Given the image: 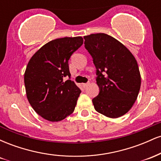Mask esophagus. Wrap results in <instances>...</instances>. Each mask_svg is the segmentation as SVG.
Returning <instances> with one entry per match:
<instances>
[{"mask_svg":"<svg viewBox=\"0 0 161 161\" xmlns=\"http://www.w3.org/2000/svg\"><path fill=\"white\" fill-rule=\"evenodd\" d=\"M88 84H89V83H84V84H82V86H83V88H86V87L88 86Z\"/></svg>","mask_w":161,"mask_h":161,"instance_id":"1","label":"esophagus"}]
</instances>
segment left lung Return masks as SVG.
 Instances as JSON below:
<instances>
[{"mask_svg":"<svg viewBox=\"0 0 161 161\" xmlns=\"http://www.w3.org/2000/svg\"><path fill=\"white\" fill-rule=\"evenodd\" d=\"M84 39L97 69L100 92L92 99L95 110L110 118L123 116L133 106L141 87L136 58L121 42L104 33Z\"/></svg>","mask_w":161,"mask_h":161,"instance_id":"obj_1","label":"left lung"}]
</instances>
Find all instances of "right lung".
<instances>
[{
    "label": "right lung",
    "instance_id": "add662e5",
    "mask_svg": "<svg viewBox=\"0 0 161 161\" xmlns=\"http://www.w3.org/2000/svg\"><path fill=\"white\" fill-rule=\"evenodd\" d=\"M83 44V38L65 37L47 42L31 57L24 74L29 104L38 115L51 122L74 111L81 90L70 79L68 60Z\"/></svg>",
    "mask_w": 161,
    "mask_h": 161
}]
</instances>
